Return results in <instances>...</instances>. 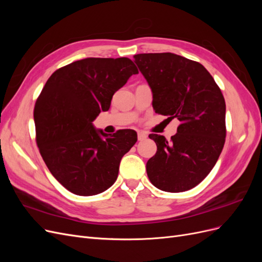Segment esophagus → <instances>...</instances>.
I'll return each instance as SVG.
<instances>
[{
	"label": "esophagus",
	"mask_w": 262,
	"mask_h": 262,
	"mask_svg": "<svg viewBox=\"0 0 262 262\" xmlns=\"http://www.w3.org/2000/svg\"><path fill=\"white\" fill-rule=\"evenodd\" d=\"M146 138H147L146 133H144V132H139V133H138V140H139V141H143V140H145Z\"/></svg>",
	"instance_id": "1"
}]
</instances>
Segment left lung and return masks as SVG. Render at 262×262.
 I'll return each instance as SVG.
<instances>
[{
	"label": "left lung",
	"mask_w": 262,
	"mask_h": 262,
	"mask_svg": "<svg viewBox=\"0 0 262 262\" xmlns=\"http://www.w3.org/2000/svg\"><path fill=\"white\" fill-rule=\"evenodd\" d=\"M133 58L152 90L155 113L180 121L169 142L158 134L148 136L157 145L146 163L148 179L163 191H187L209 175L223 149V94L199 62L170 52Z\"/></svg>",
	"instance_id": "left-lung-1"
}]
</instances>
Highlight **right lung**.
Wrapping results in <instances>:
<instances>
[{"label":"right lung","mask_w":262,"mask_h":262,"mask_svg":"<svg viewBox=\"0 0 262 262\" xmlns=\"http://www.w3.org/2000/svg\"><path fill=\"white\" fill-rule=\"evenodd\" d=\"M138 73L128 58H86L55 71L37 98L39 152L53 177L72 193L98 194L117 180L122 156L138 141L137 132L123 129L108 136L93 121Z\"/></svg>","instance_id":"add662e5"}]
</instances>
